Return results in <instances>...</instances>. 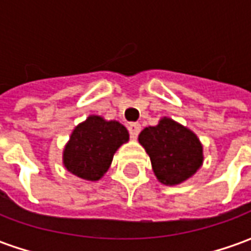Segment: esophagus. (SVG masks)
I'll return each mask as SVG.
<instances>
[{
	"label": "esophagus",
	"mask_w": 251,
	"mask_h": 251,
	"mask_svg": "<svg viewBox=\"0 0 251 251\" xmlns=\"http://www.w3.org/2000/svg\"><path fill=\"white\" fill-rule=\"evenodd\" d=\"M128 131H130L131 138L135 140V138L138 137V134H140L141 126L138 123H131V124H128Z\"/></svg>",
	"instance_id": "esophagus-1"
}]
</instances>
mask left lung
<instances>
[{"label": "left lung", "instance_id": "1", "mask_svg": "<svg viewBox=\"0 0 251 251\" xmlns=\"http://www.w3.org/2000/svg\"><path fill=\"white\" fill-rule=\"evenodd\" d=\"M138 141L150 155L156 178L165 186H176L194 176L202 166V144L193 131L169 117L145 127Z\"/></svg>", "mask_w": 251, "mask_h": 251}]
</instances>
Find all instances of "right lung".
Returning <instances> with one entry per match:
<instances>
[{
	"instance_id": "right-lung-1",
	"label": "right lung",
	"mask_w": 251,
	"mask_h": 251,
	"mask_svg": "<svg viewBox=\"0 0 251 251\" xmlns=\"http://www.w3.org/2000/svg\"><path fill=\"white\" fill-rule=\"evenodd\" d=\"M128 140V131L121 123L92 114L71 132L63 151L64 168L83 180H100L116 151Z\"/></svg>"
}]
</instances>
